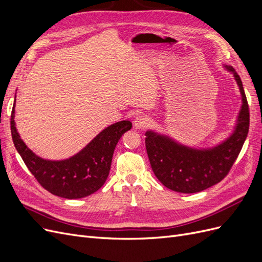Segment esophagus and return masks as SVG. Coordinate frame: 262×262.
Returning <instances> with one entry per match:
<instances>
[{
    "mask_svg": "<svg viewBox=\"0 0 262 262\" xmlns=\"http://www.w3.org/2000/svg\"><path fill=\"white\" fill-rule=\"evenodd\" d=\"M147 124H148L147 119L145 117H141V116L137 117L136 119H134V121H133L134 129H137V130H143V129H145L146 126H147Z\"/></svg>",
    "mask_w": 262,
    "mask_h": 262,
    "instance_id": "1",
    "label": "esophagus"
}]
</instances>
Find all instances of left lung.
<instances>
[{
  "label": "left lung",
  "mask_w": 262,
  "mask_h": 262,
  "mask_svg": "<svg viewBox=\"0 0 262 262\" xmlns=\"http://www.w3.org/2000/svg\"><path fill=\"white\" fill-rule=\"evenodd\" d=\"M223 68L233 74L238 86L242 106L234 129L217 144L194 147L182 144L169 134L153 130L145 132V146L155 176L172 191L195 193L216 185L231 169L249 130V110L239 75L229 66Z\"/></svg>",
  "instance_id": "1"
}]
</instances>
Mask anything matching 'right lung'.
<instances>
[{
  "mask_svg": "<svg viewBox=\"0 0 262 262\" xmlns=\"http://www.w3.org/2000/svg\"><path fill=\"white\" fill-rule=\"evenodd\" d=\"M16 98V96H15ZM15 102L11 117L14 145L30 172L46 190L66 199L85 198L102 187L109 175L116 145L132 128L129 120L116 122L99 132L80 152L64 160H47L24 142L15 123Z\"/></svg>",
  "mask_w": 262,
  "mask_h": 262,
  "instance_id": "obj_1",
  "label": "right lung"
}]
</instances>
